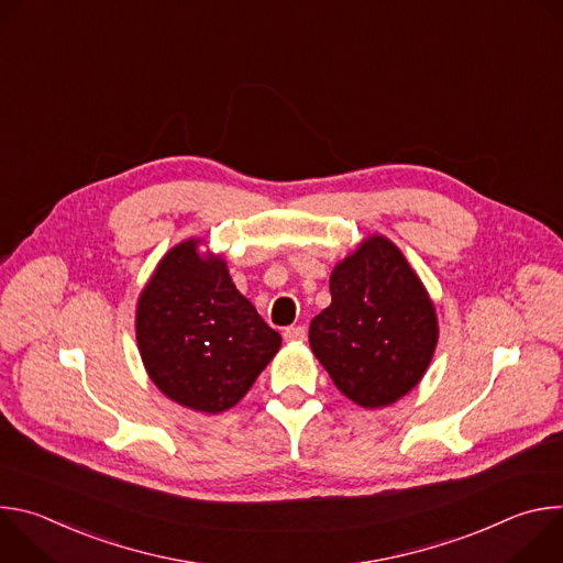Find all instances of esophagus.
<instances>
[{"label": "esophagus", "instance_id": "obj_1", "mask_svg": "<svg viewBox=\"0 0 563 563\" xmlns=\"http://www.w3.org/2000/svg\"><path fill=\"white\" fill-rule=\"evenodd\" d=\"M283 336H285V341H305V339H307V330H305L302 325L287 328V330L283 332Z\"/></svg>", "mask_w": 563, "mask_h": 563}]
</instances>
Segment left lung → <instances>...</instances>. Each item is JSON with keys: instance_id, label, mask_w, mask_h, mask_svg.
<instances>
[{"instance_id": "8db88e82", "label": "left lung", "mask_w": 563, "mask_h": 563, "mask_svg": "<svg viewBox=\"0 0 563 563\" xmlns=\"http://www.w3.org/2000/svg\"><path fill=\"white\" fill-rule=\"evenodd\" d=\"M332 305L309 325V345L334 385L363 408L406 396L437 347V316L421 280L387 238L372 235L336 265Z\"/></svg>"}]
</instances>
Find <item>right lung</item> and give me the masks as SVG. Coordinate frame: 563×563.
<instances>
[{
	"mask_svg": "<svg viewBox=\"0 0 563 563\" xmlns=\"http://www.w3.org/2000/svg\"><path fill=\"white\" fill-rule=\"evenodd\" d=\"M198 240L174 247L144 287L135 332L151 380L176 404L205 415L233 408L280 347L220 258Z\"/></svg>",
	"mask_w": 563,
	"mask_h": 563,
	"instance_id": "add662e5",
	"label": "right lung"
}]
</instances>
